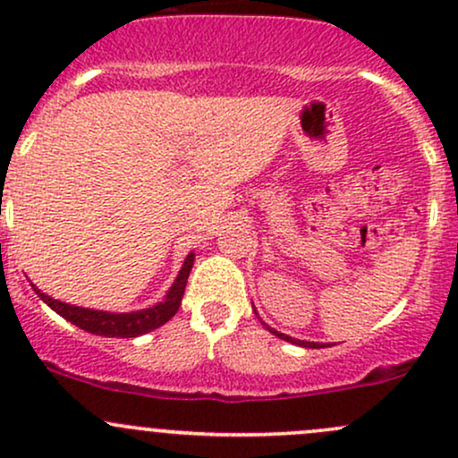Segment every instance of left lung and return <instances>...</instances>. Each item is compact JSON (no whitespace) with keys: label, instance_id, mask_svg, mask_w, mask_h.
<instances>
[{"label":"left lung","instance_id":"8db88e82","mask_svg":"<svg viewBox=\"0 0 458 458\" xmlns=\"http://www.w3.org/2000/svg\"><path fill=\"white\" fill-rule=\"evenodd\" d=\"M256 313V310H254ZM265 328L269 330V333H274L276 336H280V339H284V341H289V344H295V345H302V348H326L324 344H315V341H300V339H291L289 335H283V333H278V330H274V328H269L267 324H263Z\"/></svg>","mask_w":458,"mask_h":458}]
</instances>
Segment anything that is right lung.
Masks as SVG:
<instances>
[{
	"instance_id": "right-lung-1",
	"label": "right lung",
	"mask_w": 458,
	"mask_h": 458,
	"mask_svg": "<svg viewBox=\"0 0 458 458\" xmlns=\"http://www.w3.org/2000/svg\"><path fill=\"white\" fill-rule=\"evenodd\" d=\"M195 254L191 252L184 259L182 269H180L178 278L174 280L172 289L167 291L163 302H158L152 309L134 310V313H106V310H93V309H82V306L64 304L60 300L49 298V295L41 293V291L34 286V291L38 293V298L52 310H56L60 318H64L78 328L87 330L90 335L99 336H122V339H130V336H139L145 333H152V330L160 328L163 324H167L169 319L178 313L180 302H182L184 286H187L191 267H193Z\"/></svg>"
}]
</instances>
